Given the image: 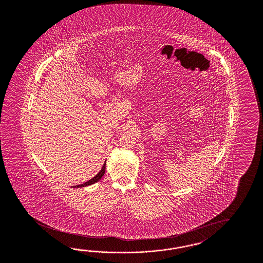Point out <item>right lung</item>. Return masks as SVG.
<instances>
[{
    "label": "right lung",
    "mask_w": 263,
    "mask_h": 263,
    "mask_svg": "<svg viewBox=\"0 0 263 263\" xmlns=\"http://www.w3.org/2000/svg\"><path fill=\"white\" fill-rule=\"evenodd\" d=\"M104 173H105V163L103 164V166H102V168H101V171L95 176V177L92 178L91 180H89L88 182H86L84 184H81V185H76L74 187H83V186H87V185H92V184H95V183H97V182H99L100 179L102 178V176L104 175Z\"/></svg>",
    "instance_id": "1"
}]
</instances>
